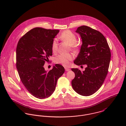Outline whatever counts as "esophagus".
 I'll list each match as a JSON object with an SVG mask.
<instances>
[{
	"instance_id": "obj_1",
	"label": "esophagus",
	"mask_w": 126,
	"mask_h": 126,
	"mask_svg": "<svg viewBox=\"0 0 126 126\" xmlns=\"http://www.w3.org/2000/svg\"><path fill=\"white\" fill-rule=\"evenodd\" d=\"M65 70L66 71H68L70 70V69L68 68H67V67H65Z\"/></svg>"
}]
</instances>
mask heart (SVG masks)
Listing matches in <instances>:
<instances>
[{
    "label": "heart",
    "instance_id": "1",
    "mask_svg": "<svg viewBox=\"0 0 126 126\" xmlns=\"http://www.w3.org/2000/svg\"><path fill=\"white\" fill-rule=\"evenodd\" d=\"M60 39L71 46L73 49L77 48V36L70 31L66 30L63 32L59 36ZM58 48V42L56 39H54L52 42L51 49L53 52H56ZM73 59L71 54H60L56 57L55 61L56 63L61 64L64 66H67L70 64V62Z\"/></svg>",
    "mask_w": 126,
    "mask_h": 126
}]
</instances>
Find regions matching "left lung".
I'll return each instance as SVG.
<instances>
[{
	"instance_id": "left-lung-1",
	"label": "left lung",
	"mask_w": 126,
	"mask_h": 126,
	"mask_svg": "<svg viewBox=\"0 0 126 126\" xmlns=\"http://www.w3.org/2000/svg\"><path fill=\"white\" fill-rule=\"evenodd\" d=\"M76 32L80 35L82 43L74 63L77 65L86 64L87 67L83 72L72 68L75 77L71 84L78 94L89 96L95 93L104 82L108 73L110 51L106 38L99 32L82 26Z\"/></svg>"
}]
</instances>
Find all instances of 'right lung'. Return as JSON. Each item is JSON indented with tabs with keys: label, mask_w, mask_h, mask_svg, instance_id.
Here are the masks:
<instances>
[{
	"label": "right lung",
	"mask_w": 126,
	"mask_h": 126,
	"mask_svg": "<svg viewBox=\"0 0 126 126\" xmlns=\"http://www.w3.org/2000/svg\"><path fill=\"white\" fill-rule=\"evenodd\" d=\"M59 30L35 28L18 41L16 68L20 79L27 90L40 99L48 97L54 92L58 79L64 68L56 64L52 69L45 70L44 65L52 55V42Z\"/></svg>",
	"instance_id": "right-lung-1"
}]
</instances>
